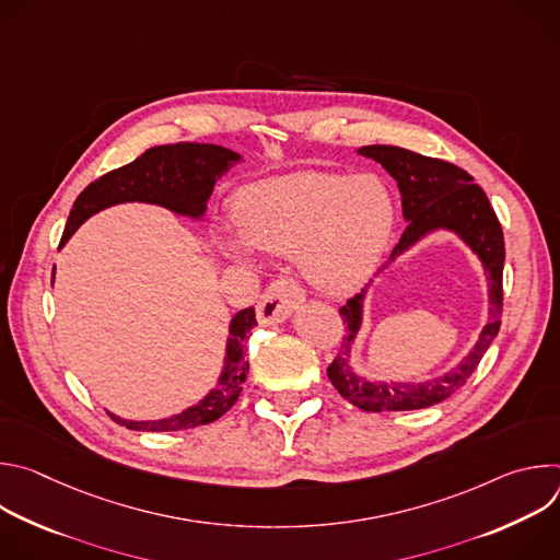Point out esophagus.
Instances as JSON below:
<instances>
[{
  "label": "esophagus",
  "mask_w": 560,
  "mask_h": 560,
  "mask_svg": "<svg viewBox=\"0 0 560 560\" xmlns=\"http://www.w3.org/2000/svg\"><path fill=\"white\" fill-rule=\"evenodd\" d=\"M305 294L299 283L290 279H279L268 285L257 303V318L261 326H277L283 324L285 318L303 303Z\"/></svg>",
  "instance_id": "34e87169"
}]
</instances>
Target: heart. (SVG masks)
Segmentation results:
<instances>
[{
  "label": "heart",
  "mask_w": 560,
  "mask_h": 560,
  "mask_svg": "<svg viewBox=\"0 0 560 560\" xmlns=\"http://www.w3.org/2000/svg\"><path fill=\"white\" fill-rule=\"evenodd\" d=\"M238 234L221 236V250L250 261L253 248L296 255L316 290L346 294L378 268L394 230V199L370 173L296 171L244 186L234 197Z\"/></svg>",
  "instance_id": "1"
}]
</instances>
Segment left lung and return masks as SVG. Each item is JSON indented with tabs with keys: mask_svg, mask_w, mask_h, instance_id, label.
Wrapping results in <instances>:
<instances>
[{
	"mask_svg": "<svg viewBox=\"0 0 560 560\" xmlns=\"http://www.w3.org/2000/svg\"><path fill=\"white\" fill-rule=\"evenodd\" d=\"M357 152L381 164L396 182L398 192H401V206L408 225L401 234V242L392 250L387 266L394 264L396 257L412 250L421 238L443 230L458 236L471 250V255H476V259L481 261L488 275V324L478 332L476 343L454 368H450L441 376H432L419 383L372 381L368 376H361L352 368V350L363 328V310L370 285L363 292L354 294L339 310L343 324H348V335L343 337L341 352L328 368V378L339 389V394L365 412L423 410L445 401L447 396L465 385L478 361L483 359L486 350L499 335L505 264L503 230L483 188L471 184L474 179L458 166L398 145L374 143L363 145ZM387 266H383V270Z\"/></svg>",
	"mask_w": 560,
	"mask_h": 560,
	"instance_id": "left-lung-1",
	"label": "left lung"
}]
</instances>
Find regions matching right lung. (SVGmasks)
<instances>
[{"label":"right lung","mask_w":560,"mask_h":560,"mask_svg":"<svg viewBox=\"0 0 560 560\" xmlns=\"http://www.w3.org/2000/svg\"><path fill=\"white\" fill-rule=\"evenodd\" d=\"M238 162H242V154L214 143L186 141L150 148L132 164L117 168L86 186V190L72 203L59 248L68 244V238L84 221L117 203H152L190 221H201L206 217L214 184ZM255 326V307L238 310L230 318L221 374L217 385L210 387L197 404L177 415L154 421H130L106 410L108 417L135 432H179L217 421L236 404L238 394L244 389L242 385L250 370V363L244 359V348L246 337Z\"/></svg>","instance_id":"right-lung-1"}]
</instances>
